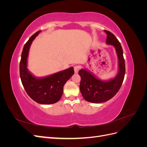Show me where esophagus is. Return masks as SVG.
Instances as JSON below:
<instances>
[{
    "label": "esophagus",
    "mask_w": 147,
    "mask_h": 147,
    "mask_svg": "<svg viewBox=\"0 0 147 147\" xmlns=\"http://www.w3.org/2000/svg\"><path fill=\"white\" fill-rule=\"evenodd\" d=\"M80 66L78 65H76L74 67V70H75V73H78V71L80 70Z\"/></svg>",
    "instance_id": "esophagus-1"
}]
</instances>
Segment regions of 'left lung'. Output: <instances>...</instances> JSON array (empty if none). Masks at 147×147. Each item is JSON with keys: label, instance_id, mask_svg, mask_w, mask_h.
I'll return each mask as SVG.
<instances>
[{"label": "left lung", "instance_id": "8db88e82", "mask_svg": "<svg viewBox=\"0 0 147 147\" xmlns=\"http://www.w3.org/2000/svg\"><path fill=\"white\" fill-rule=\"evenodd\" d=\"M106 43L115 47L118 56V72L116 76L108 80H102L86 69L79 70L81 77L80 90L83 98L92 103H102L112 99L121 88L125 75V62L123 51L118 40L108 30Z\"/></svg>", "mask_w": 147, "mask_h": 147}]
</instances>
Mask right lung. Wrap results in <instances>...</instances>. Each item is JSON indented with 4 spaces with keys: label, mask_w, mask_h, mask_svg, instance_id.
Wrapping results in <instances>:
<instances>
[{
    "label": "right lung",
    "mask_w": 147,
    "mask_h": 147,
    "mask_svg": "<svg viewBox=\"0 0 147 147\" xmlns=\"http://www.w3.org/2000/svg\"><path fill=\"white\" fill-rule=\"evenodd\" d=\"M41 30H38L24 45L20 63L22 84L29 96L40 104H53L59 101L65 83L74 74L73 67L44 77H36L28 69V57L31 43Z\"/></svg>",
    "instance_id": "1"
}]
</instances>
